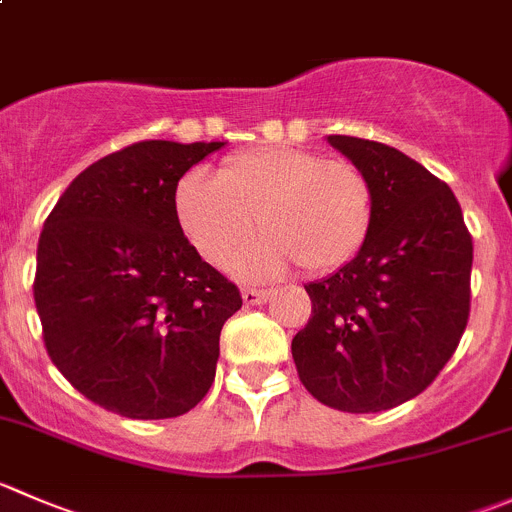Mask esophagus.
Here are the masks:
<instances>
[{
	"label": "esophagus",
	"instance_id": "obj_1",
	"mask_svg": "<svg viewBox=\"0 0 512 512\" xmlns=\"http://www.w3.org/2000/svg\"><path fill=\"white\" fill-rule=\"evenodd\" d=\"M242 300H245V305H262V302L270 300V292L252 290V287H247V290H242Z\"/></svg>",
	"mask_w": 512,
	"mask_h": 512
}]
</instances>
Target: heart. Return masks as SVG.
I'll use <instances>...</instances> for the list:
<instances>
[{"label": "heart", "instance_id": "obj_1", "mask_svg": "<svg viewBox=\"0 0 512 512\" xmlns=\"http://www.w3.org/2000/svg\"><path fill=\"white\" fill-rule=\"evenodd\" d=\"M175 217L190 245L247 280L275 277L300 265L310 275L340 270L370 235L375 200L365 172L345 160L297 147H257L230 155L217 180L192 170L175 187ZM258 222L255 223L254 220Z\"/></svg>", "mask_w": 512, "mask_h": 512}]
</instances>
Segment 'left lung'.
Instances as JSON below:
<instances>
[{"label":"left lung","instance_id":"obj_1","mask_svg":"<svg viewBox=\"0 0 512 512\" xmlns=\"http://www.w3.org/2000/svg\"><path fill=\"white\" fill-rule=\"evenodd\" d=\"M365 172L370 235L347 265L305 285L307 325L292 337L312 398L380 413L423 393L453 357L470 315L473 237L453 190L395 147L330 135Z\"/></svg>","mask_w":512,"mask_h":512}]
</instances>
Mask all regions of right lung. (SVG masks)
I'll return each instance as SVG.
<instances>
[{
    "instance_id": "add662e5",
    "label": "right lung",
    "mask_w": 512,
    "mask_h": 512,
    "mask_svg": "<svg viewBox=\"0 0 512 512\" xmlns=\"http://www.w3.org/2000/svg\"><path fill=\"white\" fill-rule=\"evenodd\" d=\"M225 142L147 140L79 172L37 247L34 305L57 370L135 420L195 408L215 380L240 290L207 265L175 217V187Z\"/></svg>"
}]
</instances>
